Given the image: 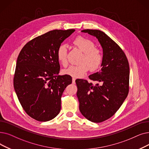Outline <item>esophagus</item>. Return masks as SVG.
<instances>
[{
	"label": "esophagus",
	"instance_id": "1",
	"mask_svg": "<svg viewBox=\"0 0 149 149\" xmlns=\"http://www.w3.org/2000/svg\"><path fill=\"white\" fill-rule=\"evenodd\" d=\"M72 83L75 84V78H72Z\"/></svg>",
	"mask_w": 149,
	"mask_h": 149
}]
</instances>
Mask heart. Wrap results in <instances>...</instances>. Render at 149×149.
Returning <instances> with one entry per match:
<instances>
[{"label": "heart", "instance_id": "heart-1", "mask_svg": "<svg viewBox=\"0 0 149 149\" xmlns=\"http://www.w3.org/2000/svg\"><path fill=\"white\" fill-rule=\"evenodd\" d=\"M74 44L84 53L79 65H71L64 69L63 73L75 78H79L91 69L95 70L100 66L103 56L102 50L95 47V44L89 39L83 36L77 37L73 41ZM68 49L65 44H61L56 50L57 60L64 67L68 65Z\"/></svg>", "mask_w": 149, "mask_h": 149}]
</instances>
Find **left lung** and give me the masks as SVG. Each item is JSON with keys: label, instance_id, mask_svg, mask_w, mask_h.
I'll list each match as a JSON object with an SVG mask.
<instances>
[{"label": "left lung", "instance_id": "1", "mask_svg": "<svg viewBox=\"0 0 149 149\" xmlns=\"http://www.w3.org/2000/svg\"><path fill=\"white\" fill-rule=\"evenodd\" d=\"M81 31L97 38L103 49L101 70L89 76L97 83L75 80L81 113L88 120L99 123L112 117L125 100L129 91L130 68L124 51L104 32L90 29Z\"/></svg>", "mask_w": 149, "mask_h": 149}]
</instances>
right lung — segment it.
I'll return each instance as SVG.
<instances>
[{"label":"right lung","instance_id":"1","mask_svg":"<svg viewBox=\"0 0 149 149\" xmlns=\"http://www.w3.org/2000/svg\"><path fill=\"white\" fill-rule=\"evenodd\" d=\"M74 31L47 32L28 42L18 55L13 79L15 92L24 111L38 121H49L59 114L63 93L72 83L70 75H58L56 50Z\"/></svg>","mask_w":149,"mask_h":149}]
</instances>
